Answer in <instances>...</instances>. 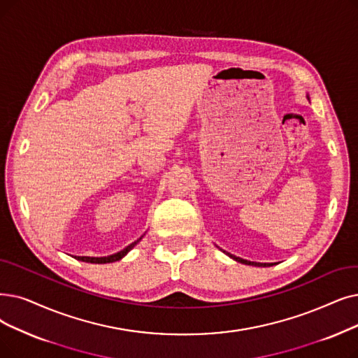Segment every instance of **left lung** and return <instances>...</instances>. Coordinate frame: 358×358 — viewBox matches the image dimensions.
<instances>
[{
    "label": "left lung",
    "instance_id": "left-lung-1",
    "mask_svg": "<svg viewBox=\"0 0 358 358\" xmlns=\"http://www.w3.org/2000/svg\"><path fill=\"white\" fill-rule=\"evenodd\" d=\"M225 255H228L231 259H234L236 262H238V263H244V265H250V266H263V268H266V266H272V263H259V262H250V260H244V259H241V257H237V256H234V255H229V253H227V252H224Z\"/></svg>",
    "mask_w": 358,
    "mask_h": 358
}]
</instances>
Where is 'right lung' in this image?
I'll use <instances>...</instances> for the list:
<instances>
[{
    "label": "right lung",
    "mask_w": 358,
    "mask_h": 358,
    "mask_svg": "<svg viewBox=\"0 0 358 358\" xmlns=\"http://www.w3.org/2000/svg\"><path fill=\"white\" fill-rule=\"evenodd\" d=\"M143 238V236L138 238V240H136L134 243H131V244H129L126 248H122V250H120V252H117V253H114V255H110V256H102V257H90V256H74V259H77V260H82V262H87V263H98V265H102V263H113V262H117V260H121L124 256H126L131 248L141 241Z\"/></svg>",
    "instance_id": "right-lung-1"
}]
</instances>
